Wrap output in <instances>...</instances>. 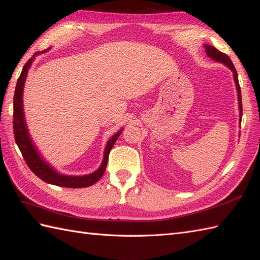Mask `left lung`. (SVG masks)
Here are the masks:
<instances>
[{"instance_id": "1", "label": "left lung", "mask_w": 260, "mask_h": 260, "mask_svg": "<svg viewBox=\"0 0 260 260\" xmlns=\"http://www.w3.org/2000/svg\"><path fill=\"white\" fill-rule=\"evenodd\" d=\"M205 48H206V53H207V55L209 57H212L213 59H215V61H217V62L224 63L226 66H228V68L233 71L235 83H236L237 92H238V102H239V111H240L239 114H240V120H241V115H243V104H241V92H240V86H239V82H238L237 72H236V69H235V66H234V64L232 62V59L229 58V56L227 55V54L218 51L216 47H214L212 45H205Z\"/></svg>"}]
</instances>
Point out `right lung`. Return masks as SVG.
<instances>
[{"mask_svg": "<svg viewBox=\"0 0 260 260\" xmlns=\"http://www.w3.org/2000/svg\"><path fill=\"white\" fill-rule=\"evenodd\" d=\"M32 61L33 58L28 59L26 64L24 65L22 73L16 83L13 99V132L15 142L21 150L23 158L25 160L29 170H31L39 178L44 180L45 183L61 187H68V188H84V187L92 186L93 184L98 182V180H100V178L103 176V174H104L108 161V155H110L111 149L117 141V138L120 135V132L122 131L117 132L116 134L108 141L102 165L99 170L94 172L93 174L86 175V176H64V175L56 173L50 165L46 164V162L41 158L40 154L38 153V150H36L35 146L33 145L31 138L28 136L25 120H24V112L22 104L23 86L24 83H25V77L27 74L28 68L32 64Z\"/></svg>", "mask_w": 260, "mask_h": 260, "instance_id": "add662e5", "label": "right lung"}]
</instances>
